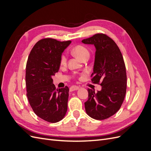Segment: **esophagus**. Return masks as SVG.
I'll use <instances>...</instances> for the list:
<instances>
[{
    "label": "esophagus",
    "mask_w": 151,
    "mask_h": 151,
    "mask_svg": "<svg viewBox=\"0 0 151 151\" xmlns=\"http://www.w3.org/2000/svg\"><path fill=\"white\" fill-rule=\"evenodd\" d=\"M79 89V87L77 86H72L70 88V91H74L78 90Z\"/></svg>",
    "instance_id": "esophagus-1"
}]
</instances>
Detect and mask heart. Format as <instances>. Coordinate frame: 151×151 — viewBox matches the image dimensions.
<instances>
[{
    "mask_svg": "<svg viewBox=\"0 0 151 151\" xmlns=\"http://www.w3.org/2000/svg\"><path fill=\"white\" fill-rule=\"evenodd\" d=\"M74 54L76 56L78 57L81 60H84L86 57H89V51L86 47L83 46V45H77L75 47L73 50ZM67 62V57L65 54H62L60 58V64L65 65Z\"/></svg>",
    "mask_w": 151,
    "mask_h": 151,
    "instance_id": "heart-1",
    "label": "heart"
}]
</instances>
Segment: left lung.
<instances>
[{"label": "left lung", "instance_id": "obj_1", "mask_svg": "<svg viewBox=\"0 0 151 151\" xmlns=\"http://www.w3.org/2000/svg\"><path fill=\"white\" fill-rule=\"evenodd\" d=\"M84 44L94 45L95 60L91 81L101 86L96 93L88 89V99L84 103L86 113L95 120H104L120 108L127 90L124 60L116 43L108 36L98 33L84 39Z\"/></svg>", "mask_w": 151, "mask_h": 151}]
</instances>
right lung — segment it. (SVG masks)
Returning a JSON list of instances; mask_svg holds the SVG:
<instances>
[{"instance_id": "right-lung-1", "label": "right lung", "mask_w": 151, "mask_h": 151, "mask_svg": "<svg viewBox=\"0 0 151 151\" xmlns=\"http://www.w3.org/2000/svg\"><path fill=\"white\" fill-rule=\"evenodd\" d=\"M71 41L44 38L36 43L26 67V96L36 115L50 123L62 120L67 110L69 89H56L52 77L59 70L60 58Z\"/></svg>"}]
</instances>
